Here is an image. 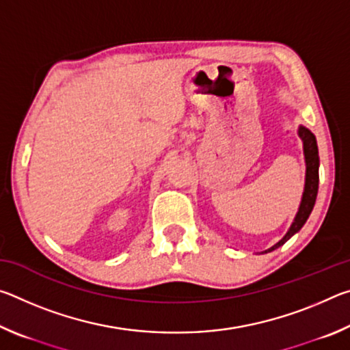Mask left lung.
Returning <instances> with one entry per match:
<instances>
[{
  "label": "left lung",
  "mask_w": 350,
  "mask_h": 350,
  "mask_svg": "<svg viewBox=\"0 0 350 350\" xmlns=\"http://www.w3.org/2000/svg\"><path fill=\"white\" fill-rule=\"evenodd\" d=\"M299 137L303 140L304 145V156H306V187H304V194H303V200H301L298 215H296L295 221L292 224V227L287 232V234L284 238L275 244L269 250H265V253H269L275 248L281 247L282 244L292 238V236L299 232L301 227L306 224L307 217L310 216V213L313 210V205H315L317 200V194H318V182H319V174H318V165H319V159H318V146H317V139L309 129L304 126H299Z\"/></svg>",
  "instance_id": "obj_1"
}]
</instances>
